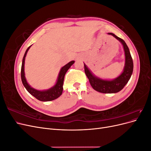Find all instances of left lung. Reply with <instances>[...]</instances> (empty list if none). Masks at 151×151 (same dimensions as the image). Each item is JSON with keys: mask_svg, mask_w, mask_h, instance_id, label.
Masks as SVG:
<instances>
[{"mask_svg": "<svg viewBox=\"0 0 151 151\" xmlns=\"http://www.w3.org/2000/svg\"><path fill=\"white\" fill-rule=\"evenodd\" d=\"M108 34L112 35L113 37H115L116 40L119 41L123 45V50H124L125 52V66L124 68H123L122 74L116 77L115 79L112 80L103 79L96 76L90 70L89 68L87 67L84 63V64L85 74L86 76L88 77L90 84L92 86V88L99 93L110 94L119 92L127 84L129 79H130L132 72H133L134 63L130 53L129 48L127 47L125 41L118 37L115 34L112 33H108Z\"/></svg>", "mask_w": 151, "mask_h": 151, "instance_id": "8db88e82", "label": "left lung"}]
</instances>
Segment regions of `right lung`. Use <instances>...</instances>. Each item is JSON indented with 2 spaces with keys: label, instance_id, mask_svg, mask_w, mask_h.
<instances>
[{
  "label": "right lung",
  "instance_id": "obj_1",
  "mask_svg": "<svg viewBox=\"0 0 151 151\" xmlns=\"http://www.w3.org/2000/svg\"><path fill=\"white\" fill-rule=\"evenodd\" d=\"M31 47L29 46L27 48L26 51L24 53V55L22 58V66H21V80L22 83L23 84L24 88L26 90L32 95L35 97L36 99L40 100L41 101H52V100L58 98L59 96H60L62 94L63 91V81H64L65 75L67 70L69 69V68L74 64L75 61L72 60L70 62H68L65 65L62 67L61 69L59 72V74L57 77V80L55 84L52 88H50L47 90H43L40 91L33 88L31 87V86L26 81V77H25V73H24V63H25V57L26 56V54L28 53L29 49Z\"/></svg>",
  "mask_w": 151,
  "mask_h": 151
}]
</instances>
